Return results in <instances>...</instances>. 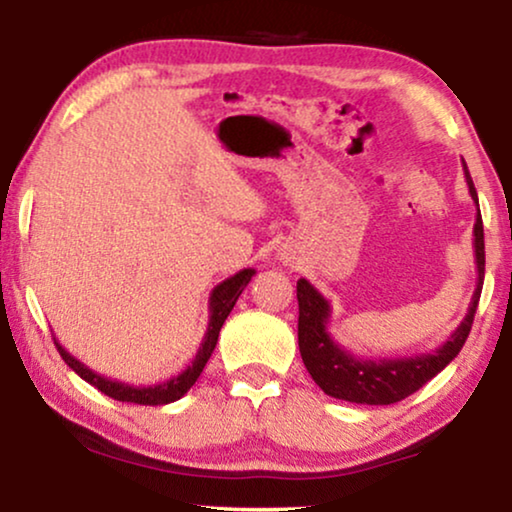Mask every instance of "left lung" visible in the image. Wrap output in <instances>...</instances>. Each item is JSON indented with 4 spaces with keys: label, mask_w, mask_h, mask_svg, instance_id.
I'll list each match as a JSON object with an SVG mask.
<instances>
[{
    "label": "left lung",
    "mask_w": 512,
    "mask_h": 512,
    "mask_svg": "<svg viewBox=\"0 0 512 512\" xmlns=\"http://www.w3.org/2000/svg\"><path fill=\"white\" fill-rule=\"evenodd\" d=\"M468 193L475 202V226H473V249L475 268H478V282L468 305L466 317L461 319L450 338L438 349L426 354L403 356V359H363L354 356L340 342L328 333V319H331V303L307 282L298 279V347L307 373L324 389V394L340 398L349 403L363 405H391L415 394L419 387L433 380L454 356L461 352L464 342L471 333L475 310L485 282V233H482V216L475 193L473 179L464 165Z\"/></svg>",
    "instance_id": "obj_1"
}]
</instances>
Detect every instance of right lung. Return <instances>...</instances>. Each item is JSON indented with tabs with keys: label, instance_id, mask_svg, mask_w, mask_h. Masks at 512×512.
Wrapping results in <instances>:
<instances>
[{
	"label": "right lung",
	"instance_id": "add662e5",
	"mask_svg": "<svg viewBox=\"0 0 512 512\" xmlns=\"http://www.w3.org/2000/svg\"><path fill=\"white\" fill-rule=\"evenodd\" d=\"M256 275L254 268H244L240 272H235L233 277L223 279L219 286H214L212 296H209V324H207V333L205 338L200 342V349L198 354H195V359L191 361V366L186 370H181L179 375L170 377V380L165 382H158V384H149V387H135V384H128V382H121V380H111L107 375H100L95 373L93 368H88L86 363H81L76 356H72L67 352L65 347L60 345L58 340H55V347H58V352L62 359L69 368L74 370L76 375L83 377L88 384H93L95 389H100L102 394H107L109 398H114V401H123V403H137V405H167V403H174L179 401L181 396L188 394V389L193 387L195 380H198L202 368H205V363L209 361V356H212L214 347H216V340H219V333H221V326L223 321L228 319L230 310H233L237 298L242 296L244 286L251 282V277Z\"/></svg>",
	"mask_w": 512,
	"mask_h": 512
}]
</instances>
